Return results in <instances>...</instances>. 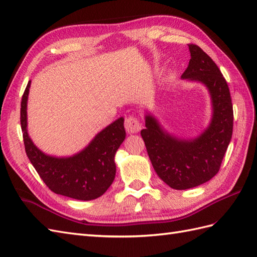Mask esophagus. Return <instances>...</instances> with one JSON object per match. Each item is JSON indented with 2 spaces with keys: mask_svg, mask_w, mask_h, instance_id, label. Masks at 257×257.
Listing matches in <instances>:
<instances>
[{
  "mask_svg": "<svg viewBox=\"0 0 257 257\" xmlns=\"http://www.w3.org/2000/svg\"><path fill=\"white\" fill-rule=\"evenodd\" d=\"M124 128H126L128 134H137L141 130V124L138 120V118L134 116H129L124 120Z\"/></svg>",
  "mask_w": 257,
  "mask_h": 257,
  "instance_id": "esophagus-1",
  "label": "esophagus"
}]
</instances>
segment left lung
Listing matches in <instances>:
<instances>
[{
	"mask_svg": "<svg viewBox=\"0 0 257 257\" xmlns=\"http://www.w3.org/2000/svg\"><path fill=\"white\" fill-rule=\"evenodd\" d=\"M190 60L183 80L204 84L209 93L212 115L209 124L194 137L170 134L156 116L146 111L141 137L154 171L173 189H188L217 174L232 138L233 107L226 81L217 64L196 45H188Z\"/></svg>",
	"mask_w": 257,
	"mask_h": 257,
	"instance_id": "obj_1",
	"label": "left lung"
}]
</instances>
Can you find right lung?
Returning <instances> with one entry per match:
<instances>
[{
    "label": "right lung",
    "mask_w": 257,
    "mask_h": 257,
    "mask_svg": "<svg viewBox=\"0 0 257 257\" xmlns=\"http://www.w3.org/2000/svg\"><path fill=\"white\" fill-rule=\"evenodd\" d=\"M31 81L21 104V126L26 154L41 180L53 193L77 200H92L103 195L115 180V156L126 130L123 117L116 119L94 137L88 145L70 157L49 156L36 147L27 130V101Z\"/></svg>",
    "instance_id": "obj_1"
}]
</instances>
